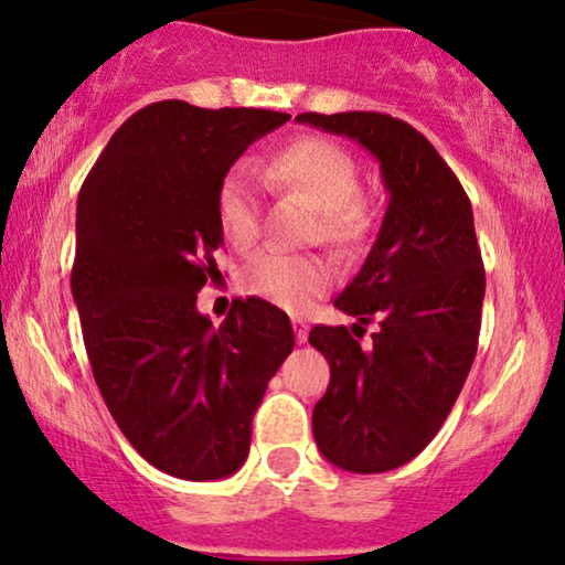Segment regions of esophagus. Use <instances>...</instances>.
Instances as JSON below:
<instances>
[{"mask_svg":"<svg viewBox=\"0 0 565 565\" xmlns=\"http://www.w3.org/2000/svg\"><path fill=\"white\" fill-rule=\"evenodd\" d=\"M294 330H296V340H298V343H306V338H309V324H306L301 317L294 319Z\"/></svg>","mask_w":565,"mask_h":565,"instance_id":"1","label":"esophagus"}]
</instances>
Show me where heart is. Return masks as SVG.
Masks as SVG:
<instances>
[{
  "label": "heart",
  "instance_id": "b5f03b06",
  "mask_svg": "<svg viewBox=\"0 0 565 565\" xmlns=\"http://www.w3.org/2000/svg\"><path fill=\"white\" fill-rule=\"evenodd\" d=\"M271 185L294 191L317 209L319 238L335 248H356L372 230V206L359 193V167L343 146L319 136L296 138L267 164ZM217 222L230 246L246 248L259 235V201L243 167L230 170L217 188ZM248 296L303 311L332 285V269L309 256L264 250L243 267Z\"/></svg>",
  "mask_w": 565,
  "mask_h": 565
}]
</instances>
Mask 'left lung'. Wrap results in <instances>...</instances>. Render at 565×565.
<instances>
[{"label": "left lung", "mask_w": 565, "mask_h": 565, "mask_svg": "<svg viewBox=\"0 0 565 565\" xmlns=\"http://www.w3.org/2000/svg\"><path fill=\"white\" fill-rule=\"evenodd\" d=\"M296 120L364 146L390 193L364 267L335 298L356 317L354 331L381 324L373 345L361 349L348 327L309 332L330 364L311 416L319 450L338 469L380 475L427 448L475 364L484 301L475 214L435 146L398 117L303 113Z\"/></svg>", "instance_id": "left-lung-1"}]
</instances>
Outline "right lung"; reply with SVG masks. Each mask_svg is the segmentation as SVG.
<instances>
[{"mask_svg": "<svg viewBox=\"0 0 565 565\" xmlns=\"http://www.w3.org/2000/svg\"><path fill=\"white\" fill-rule=\"evenodd\" d=\"M290 115L149 104L90 167L75 212L70 288L109 414L151 466L191 482L235 475L250 419L294 351L285 311L235 301L220 327L196 294L217 280V188Z\"/></svg>", "mask_w": 565, "mask_h": 565, "instance_id": "add662e5", "label": "right lung"}]
</instances>
